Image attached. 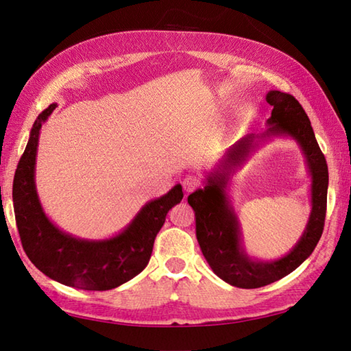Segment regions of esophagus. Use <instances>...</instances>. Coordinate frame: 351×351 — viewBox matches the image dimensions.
I'll list each match as a JSON object with an SVG mask.
<instances>
[{"label":"esophagus","instance_id":"1","mask_svg":"<svg viewBox=\"0 0 351 351\" xmlns=\"http://www.w3.org/2000/svg\"><path fill=\"white\" fill-rule=\"evenodd\" d=\"M199 178L197 176H193V175H189L184 178L182 181V187H184V191L185 193H191L195 191L197 187H199Z\"/></svg>","mask_w":351,"mask_h":351}]
</instances>
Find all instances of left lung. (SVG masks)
I'll return each mask as SVG.
<instances>
[{"mask_svg":"<svg viewBox=\"0 0 351 351\" xmlns=\"http://www.w3.org/2000/svg\"><path fill=\"white\" fill-rule=\"evenodd\" d=\"M273 107L263 134H247L230 146L221 160L206 171L204 189L189 196L196 217V238L206 263L221 280L237 288H259L273 283L306 261L323 234L329 171L308 114L294 96L270 90L265 96ZM291 138L300 145L311 178V213L304 234L287 256L258 260L243 247L239 218L230 200L232 176L267 141Z\"/></svg>","mask_w":351,"mask_h":351,"instance_id":"8db88e82","label":"left lung"}]
</instances>
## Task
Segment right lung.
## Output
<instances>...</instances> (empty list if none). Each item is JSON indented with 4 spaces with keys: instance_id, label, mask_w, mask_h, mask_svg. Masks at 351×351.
<instances>
[{
    "instance_id": "add662e5",
    "label": "right lung",
    "mask_w": 351,
    "mask_h": 351,
    "mask_svg": "<svg viewBox=\"0 0 351 351\" xmlns=\"http://www.w3.org/2000/svg\"><path fill=\"white\" fill-rule=\"evenodd\" d=\"M56 107V102L51 104L37 116L14 173L13 208L22 247L52 280L87 291L113 289L145 270L169 210L184 197L182 187L176 184L164 196L149 200L121 232L110 238L88 240L64 232L45 213L36 189L40 130Z\"/></svg>"
}]
</instances>
